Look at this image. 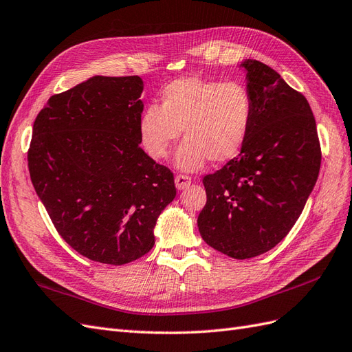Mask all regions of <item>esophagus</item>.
Segmentation results:
<instances>
[{
  "mask_svg": "<svg viewBox=\"0 0 352 352\" xmlns=\"http://www.w3.org/2000/svg\"><path fill=\"white\" fill-rule=\"evenodd\" d=\"M175 185H176V188L179 190H184V189H186L190 185V177L184 176V175H177L175 177Z\"/></svg>",
  "mask_w": 352,
  "mask_h": 352,
  "instance_id": "esophagus-1",
  "label": "esophagus"
}]
</instances>
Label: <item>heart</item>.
Segmentation results:
<instances>
[{"label":"heart","instance_id":"obj_1","mask_svg":"<svg viewBox=\"0 0 352 352\" xmlns=\"http://www.w3.org/2000/svg\"><path fill=\"white\" fill-rule=\"evenodd\" d=\"M252 100L238 82L180 78L162 91V104L150 105L140 117L141 144L154 160H163L182 131L175 163L182 172H197L212 163L235 158L247 141Z\"/></svg>","mask_w":352,"mask_h":352}]
</instances>
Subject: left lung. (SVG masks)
<instances>
[{
	"mask_svg": "<svg viewBox=\"0 0 352 352\" xmlns=\"http://www.w3.org/2000/svg\"><path fill=\"white\" fill-rule=\"evenodd\" d=\"M252 122L241 154L202 180V239L245 260L276 247L301 216L316 185L322 153L310 104L280 74L245 60Z\"/></svg>",
	"mask_w": 352,
	"mask_h": 352,
	"instance_id": "obj_1",
	"label": "left lung"
}]
</instances>
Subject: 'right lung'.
Returning <instances> with one entry per match:
<instances>
[{"instance_id": "obj_1", "label": "right lung", "mask_w": 352, "mask_h": 352, "mask_svg": "<svg viewBox=\"0 0 352 352\" xmlns=\"http://www.w3.org/2000/svg\"><path fill=\"white\" fill-rule=\"evenodd\" d=\"M142 91L140 76H92L52 95L34 123L32 184L60 236L92 261L145 255L176 197L173 173L140 146Z\"/></svg>"}]
</instances>
